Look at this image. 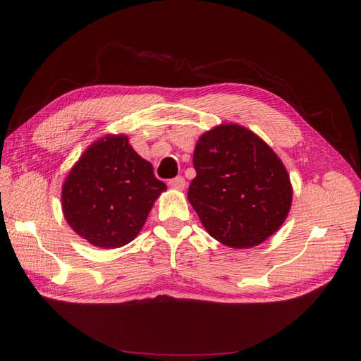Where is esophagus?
Returning <instances> with one entry per match:
<instances>
[{
    "instance_id": "esophagus-1",
    "label": "esophagus",
    "mask_w": 361,
    "mask_h": 361,
    "mask_svg": "<svg viewBox=\"0 0 361 361\" xmlns=\"http://www.w3.org/2000/svg\"><path fill=\"white\" fill-rule=\"evenodd\" d=\"M169 187L173 188V190H178V191H182L185 188V179L182 176H178L174 178L169 182Z\"/></svg>"
}]
</instances>
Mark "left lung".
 <instances>
[{
  "label": "left lung",
  "mask_w": 361,
  "mask_h": 361,
  "mask_svg": "<svg viewBox=\"0 0 361 361\" xmlns=\"http://www.w3.org/2000/svg\"><path fill=\"white\" fill-rule=\"evenodd\" d=\"M188 202L204 231L231 248H251L274 235L292 206L285 164L253 130L221 123L194 147Z\"/></svg>",
  "instance_id": "obj_1"
}]
</instances>
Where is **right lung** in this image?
Returning <instances> with one entry per match:
<instances>
[{
    "label": "right lung",
    "instance_id": "add662e5",
    "mask_svg": "<svg viewBox=\"0 0 361 361\" xmlns=\"http://www.w3.org/2000/svg\"><path fill=\"white\" fill-rule=\"evenodd\" d=\"M166 183L129 145L106 134L87 147L61 187V211L72 231L99 248H120L143 228Z\"/></svg>",
    "mask_w": 361,
    "mask_h": 361
}]
</instances>
